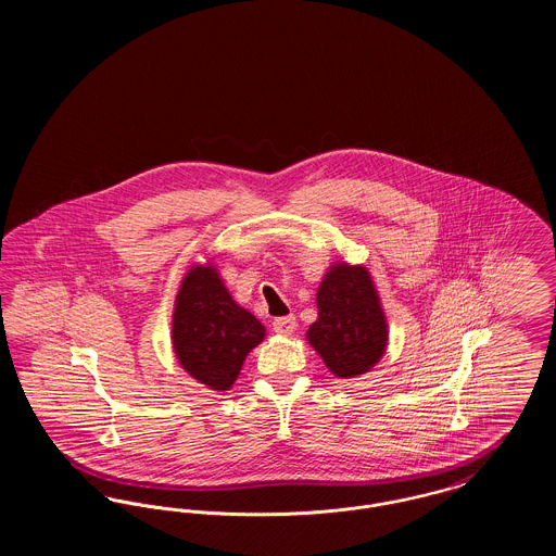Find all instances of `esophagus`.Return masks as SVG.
Returning <instances> with one entry per match:
<instances>
[{"instance_id": "34e87169", "label": "esophagus", "mask_w": 556, "mask_h": 556, "mask_svg": "<svg viewBox=\"0 0 556 556\" xmlns=\"http://www.w3.org/2000/svg\"><path fill=\"white\" fill-rule=\"evenodd\" d=\"M273 329L281 336H288L293 329H295V317L288 315V317H277L273 320Z\"/></svg>"}]
</instances>
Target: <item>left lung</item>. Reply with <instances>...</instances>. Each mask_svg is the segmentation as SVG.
<instances>
[{"label": "left lung", "instance_id": "8db88e82", "mask_svg": "<svg viewBox=\"0 0 556 556\" xmlns=\"http://www.w3.org/2000/svg\"><path fill=\"white\" fill-rule=\"evenodd\" d=\"M318 318L306 338L336 377L363 375L383 356L388 323L365 266L336 265L317 293Z\"/></svg>", "mask_w": 556, "mask_h": 556}]
</instances>
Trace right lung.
<instances>
[{"label":"right lung","instance_id":"1","mask_svg":"<svg viewBox=\"0 0 556 556\" xmlns=\"http://www.w3.org/2000/svg\"><path fill=\"white\" fill-rule=\"evenodd\" d=\"M261 320L238 306L214 266H193L173 315V345L181 367L212 390H229L252 348L263 342Z\"/></svg>","mask_w":556,"mask_h":556}]
</instances>
